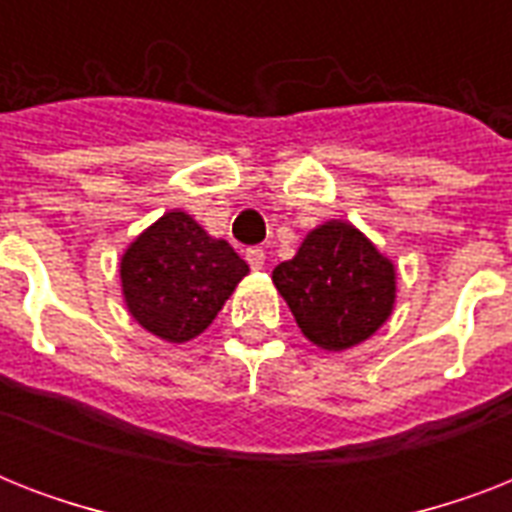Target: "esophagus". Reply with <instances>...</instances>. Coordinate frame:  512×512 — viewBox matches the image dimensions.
Returning a JSON list of instances; mask_svg holds the SVG:
<instances>
[{
    "label": "esophagus",
    "instance_id": "34e87169",
    "mask_svg": "<svg viewBox=\"0 0 512 512\" xmlns=\"http://www.w3.org/2000/svg\"><path fill=\"white\" fill-rule=\"evenodd\" d=\"M244 257H247V263L255 268V271H260L265 265V249L260 247H249L247 252H244Z\"/></svg>",
    "mask_w": 512,
    "mask_h": 512
}]
</instances>
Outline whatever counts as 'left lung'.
I'll use <instances>...</instances> for the list:
<instances>
[{"mask_svg": "<svg viewBox=\"0 0 512 512\" xmlns=\"http://www.w3.org/2000/svg\"><path fill=\"white\" fill-rule=\"evenodd\" d=\"M303 335L324 350L353 348L388 321L396 271L350 223L332 220L305 236L297 255L273 268Z\"/></svg>", "mask_w": 512, "mask_h": 512, "instance_id": "8db88e82", "label": "left lung"}]
</instances>
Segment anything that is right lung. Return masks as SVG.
Segmentation results:
<instances>
[{"mask_svg":"<svg viewBox=\"0 0 512 512\" xmlns=\"http://www.w3.org/2000/svg\"><path fill=\"white\" fill-rule=\"evenodd\" d=\"M249 265L191 215L167 212L122 257L132 319L167 342H188L215 321Z\"/></svg>","mask_w":512,"mask_h":512,"instance_id":"right-lung-1","label":"right lung"}]
</instances>
